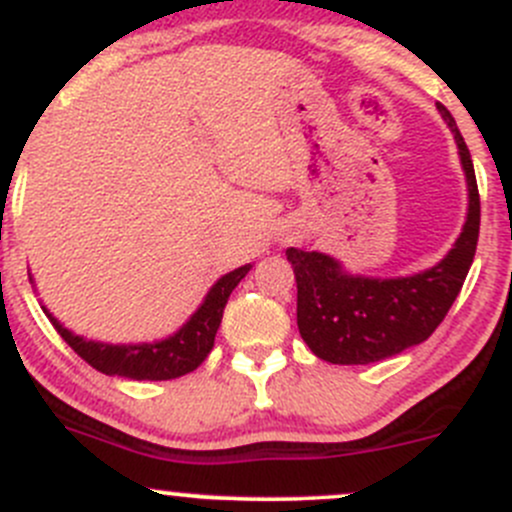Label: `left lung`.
I'll use <instances>...</instances> for the list:
<instances>
[{
  "label": "left lung",
  "mask_w": 512,
  "mask_h": 512,
  "mask_svg": "<svg viewBox=\"0 0 512 512\" xmlns=\"http://www.w3.org/2000/svg\"><path fill=\"white\" fill-rule=\"evenodd\" d=\"M443 121L456 138L468 185V215L448 255L404 277L352 275L324 252L289 247L297 280V327L307 347L329 364H371L426 342L456 302L473 265L480 230V195L471 151L446 106Z\"/></svg>",
  "instance_id": "1"
}]
</instances>
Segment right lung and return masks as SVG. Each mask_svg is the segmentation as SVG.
Masks as SVG:
<instances>
[{
    "instance_id": "1",
    "label": "right lung",
    "mask_w": 512,
    "mask_h": 512,
    "mask_svg": "<svg viewBox=\"0 0 512 512\" xmlns=\"http://www.w3.org/2000/svg\"><path fill=\"white\" fill-rule=\"evenodd\" d=\"M252 270V265H242L237 270L227 272L220 277L210 292L205 294L203 304L190 314L188 322L170 337L158 339V342H143V344H106L94 342L74 334L66 329L54 314L46 307L44 314L49 322L54 324L56 332L61 334L66 344L74 349L86 364L94 366L96 371L106 376H123V379L133 381H168L178 379V376L190 374L198 369L210 354L215 344V334H218L220 322H223V309L232 289L240 285L242 277Z\"/></svg>"
}]
</instances>
